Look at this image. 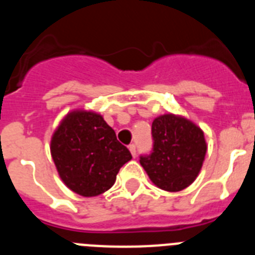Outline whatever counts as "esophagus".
I'll list each match as a JSON object with an SVG mask.
<instances>
[{"label":"esophagus","mask_w":255,"mask_h":255,"mask_svg":"<svg viewBox=\"0 0 255 255\" xmlns=\"http://www.w3.org/2000/svg\"><path fill=\"white\" fill-rule=\"evenodd\" d=\"M129 150H130V153H131L132 157H136V147H135L134 144H130Z\"/></svg>","instance_id":"34e87169"}]
</instances>
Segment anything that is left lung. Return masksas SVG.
I'll return each instance as SVG.
<instances>
[{
	"instance_id": "obj_1",
	"label": "left lung",
	"mask_w": 255,
	"mask_h": 255,
	"mask_svg": "<svg viewBox=\"0 0 255 255\" xmlns=\"http://www.w3.org/2000/svg\"><path fill=\"white\" fill-rule=\"evenodd\" d=\"M153 152L140 164L155 186L180 191L199 175L207 153L203 130L182 116L161 115L152 123Z\"/></svg>"
}]
</instances>
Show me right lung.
Segmentation results:
<instances>
[{
    "instance_id": "obj_1",
    "label": "right lung",
    "mask_w": 255,
    "mask_h": 255,
    "mask_svg": "<svg viewBox=\"0 0 255 255\" xmlns=\"http://www.w3.org/2000/svg\"><path fill=\"white\" fill-rule=\"evenodd\" d=\"M51 155L65 185L82 197H97L116 181L131 159L100 114L74 110L61 120L51 139Z\"/></svg>"
}]
</instances>
